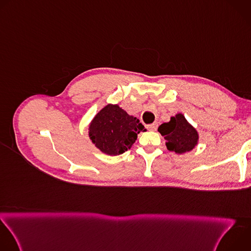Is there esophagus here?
I'll use <instances>...</instances> for the list:
<instances>
[{
    "mask_svg": "<svg viewBox=\"0 0 251 251\" xmlns=\"http://www.w3.org/2000/svg\"><path fill=\"white\" fill-rule=\"evenodd\" d=\"M158 127V124L157 123H153V124H150L147 126V128L150 130V131H155Z\"/></svg>",
    "mask_w": 251,
    "mask_h": 251,
    "instance_id": "obj_1",
    "label": "esophagus"
}]
</instances>
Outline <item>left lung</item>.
<instances>
[{"label": "left lung", "instance_id": "left-lung-1", "mask_svg": "<svg viewBox=\"0 0 251 251\" xmlns=\"http://www.w3.org/2000/svg\"><path fill=\"white\" fill-rule=\"evenodd\" d=\"M158 131L166 140L167 149L176 154L190 152L198 144V131L182 113L176 114V116L171 117L169 122L160 125Z\"/></svg>", "mask_w": 251, "mask_h": 251}]
</instances>
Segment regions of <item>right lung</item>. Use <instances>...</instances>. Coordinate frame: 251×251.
<instances>
[{
	"instance_id": "right-lung-1",
	"label": "right lung",
	"mask_w": 251,
	"mask_h": 251,
	"mask_svg": "<svg viewBox=\"0 0 251 251\" xmlns=\"http://www.w3.org/2000/svg\"><path fill=\"white\" fill-rule=\"evenodd\" d=\"M88 135L96 148L110 156L130 149L141 131H146L139 119L129 115L118 104L102 108L89 124Z\"/></svg>"
}]
</instances>
